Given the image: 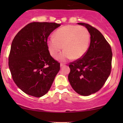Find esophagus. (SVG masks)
<instances>
[{"label":"esophagus","mask_w":123,"mask_h":123,"mask_svg":"<svg viewBox=\"0 0 123 123\" xmlns=\"http://www.w3.org/2000/svg\"><path fill=\"white\" fill-rule=\"evenodd\" d=\"M65 65V64L64 63H60V67H63V65Z\"/></svg>","instance_id":"obj_1"}]
</instances>
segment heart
Masks as SVG:
<instances>
[{
	"instance_id": "1",
	"label": "heart",
	"mask_w": 123,
	"mask_h": 123,
	"mask_svg": "<svg viewBox=\"0 0 123 123\" xmlns=\"http://www.w3.org/2000/svg\"><path fill=\"white\" fill-rule=\"evenodd\" d=\"M90 40V33L85 27L67 25L56 30L54 37L47 40V45L53 57H56L63 49L64 50L58 56L59 59H78L86 53Z\"/></svg>"
}]
</instances>
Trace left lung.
I'll return each instance as SVG.
<instances>
[{"label":"left lung","mask_w":123,"mask_h":123,"mask_svg":"<svg viewBox=\"0 0 123 123\" xmlns=\"http://www.w3.org/2000/svg\"><path fill=\"white\" fill-rule=\"evenodd\" d=\"M90 33V46L82 58L70 63L68 80L77 93L89 96L98 91L110 74L112 53L111 48L102 33L85 23Z\"/></svg>","instance_id":"left-lung-1"}]
</instances>
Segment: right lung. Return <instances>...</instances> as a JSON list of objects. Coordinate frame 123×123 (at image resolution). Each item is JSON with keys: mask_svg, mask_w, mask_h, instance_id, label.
Wrapping results in <instances>:
<instances>
[{"mask_svg": "<svg viewBox=\"0 0 123 123\" xmlns=\"http://www.w3.org/2000/svg\"><path fill=\"white\" fill-rule=\"evenodd\" d=\"M54 22H32L20 30L11 45L8 65L13 81L27 95L36 97L50 90L60 63L50 54L47 40L60 26Z\"/></svg>", "mask_w": 123, "mask_h": 123, "instance_id": "1", "label": "right lung"}]
</instances>
